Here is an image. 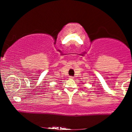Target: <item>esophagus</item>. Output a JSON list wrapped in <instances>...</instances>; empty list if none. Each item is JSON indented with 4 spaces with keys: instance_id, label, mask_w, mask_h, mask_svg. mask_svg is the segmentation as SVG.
<instances>
[{
    "instance_id": "esophagus-1",
    "label": "esophagus",
    "mask_w": 132,
    "mask_h": 132,
    "mask_svg": "<svg viewBox=\"0 0 132 132\" xmlns=\"http://www.w3.org/2000/svg\"><path fill=\"white\" fill-rule=\"evenodd\" d=\"M70 79H73L74 77H73V76H70Z\"/></svg>"
}]
</instances>
